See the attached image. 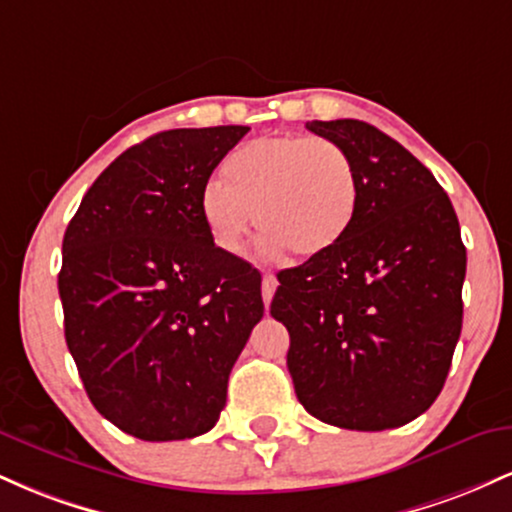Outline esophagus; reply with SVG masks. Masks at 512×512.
<instances>
[{
    "instance_id": "34e87169",
    "label": "esophagus",
    "mask_w": 512,
    "mask_h": 512,
    "mask_svg": "<svg viewBox=\"0 0 512 512\" xmlns=\"http://www.w3.org/2000/svg\"><path fill=\"white\" fill-rule=\"evenodd\" d=\"M276 286H279V281H276L274 274H264L262 276V301H264V305L272 303Z\"/></svg>"
}]
</instances>
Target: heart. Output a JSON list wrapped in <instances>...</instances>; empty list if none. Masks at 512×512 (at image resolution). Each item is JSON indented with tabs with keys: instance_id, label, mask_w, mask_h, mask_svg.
Instances as JSON below:
<instances>
[{
	"instance_id": "1",
	"label": "heart",
	"mask_w": 512,
	"mask_h": 512,
	"mask_svg": "<svg viewBox=\"0 0 512 512\" xmlns=\"http://www.w3.org/2000/svg\"><path fill=\"white\" fill-rule=\"evenodd\" d=\"M223 178L202 190L214 245L238 255L252 211L267 252L310 257L334 248L358 207V173L344 146L325 137H260L223 161Z\"/></svg>"
}]
</instances>
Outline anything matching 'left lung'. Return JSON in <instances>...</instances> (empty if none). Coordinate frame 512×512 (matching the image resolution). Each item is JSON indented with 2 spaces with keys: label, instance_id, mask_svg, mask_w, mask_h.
Listing matches in <instances>:
<instances>
[{
  "label": "left lung",
  "instance_id": "left-lung-1",
  "mask_svg": "<svg viewBox=\"0 0 512 512\" xmlns=\"http://www.w3.org/2000/svg\"><path fill=\"white\" fill-rule=\"evenodd\" d=\"M358 173V207L330 250L276 274L274 320L308 414L385 431L436 402L462 332L467 250L450 197L419 158L361 120H313Z\"/></svg>",
  "mask_w": 512,
  "mask_h": 512
}]
</instances>
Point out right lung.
I'll return each mask as SVG.
<instances>
[{
	"label": "right lung",
	"instance_id": "1",
	"mask_svg": "<svg viewBox=\"0 0 512 512\" xmlns=\"http://www.w3.org/2000/svg\"><path fill=\"white\" fill-rule=\"evenodd\" d=\"M250 127L168 129L88 187L62 240L64 339L86 395L142 440L202 436L262 320V276L219 250L202 190Z\"/></svg>",
	"mask_w": 512,
	"mask_h": 512
}]
</instances>
